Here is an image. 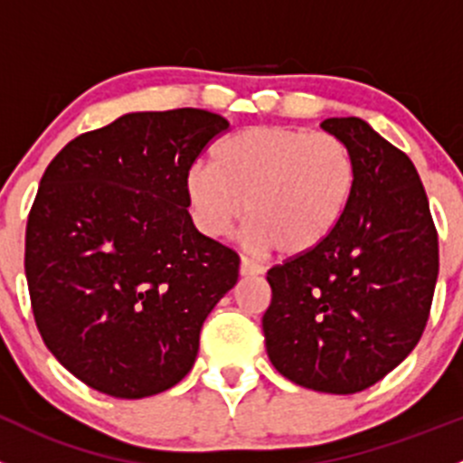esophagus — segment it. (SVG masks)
<instances>
[{
    "instance_id": "obj_1",
    "label": "esophagus",
    "mask_w": 463,
    "mask_h": 463,
    "mask_svg": "<svg viewBox=\"0 0 463 463\" xmlns=\"http://www.w3.org/2000/svg\"><path fill=\"white\" fill-rule=\"evenodd\" d=\"M240 271H241V276H260V273H264V267L260 262H255V260L241 255Z\"/></svg>"
}]
</instances>
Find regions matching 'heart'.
Listing matches in <instances>:
<instances>
[{
    "label": "heart",
    "mask_w": 463,
    "mask_h": 463,
    "mask_svg": "<svg viewBox=\"0 0 463 463\" xmlns=\"http://www.w3.org/2000/svg\"><path fill=\"white\" fill-rule=\"evenodd\" d=\"M355 181V158L339 136L250 127L214 146V165L187 169L185 196L203 235H226L246 214L250 244L303 255L339 226Z\"/></svg>",
    "instance_id": "obj_1"
}]
</instances>
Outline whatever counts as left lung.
Returning a JSON list of instances; mask_svg holds the SVG:
<instances>
[{
  "instance_id": "8db88e82",
  "label": "left lung",
  "mask_w": 463,
  "mask_h": 463,
  "mask_svg": "<svg viewBox=\"0 0 463 463\" xmlns=\"http://www.w3.org/2000/svg\"><path fill=\"white\" fill-rule=\"evenodd\" d=\"M355 158L344 219L323 244L269 269L264 341L278 373L357 393L419 344L439 276V235L414 163L360 118L321 122Z\"/></svg>"
}]
</instances>
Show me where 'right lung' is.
I'll return each mask as SVG.
<instances>
[{
    "label": "right lung",
    "instance_id": "obj_1",
    "mask_svg": "<svg viewBox=\"0 0 463 463\" xmlns=\"http://www.w3.org/2000/svg\"><path fill=\"white\" fill-rule=\"evenodd\" d=\"M228 131L217 112H128L49 163L26 222L35 326L71 375L115 398L167 392L194 366L240 255L196 231L185 174Z\"/></svg>",
    "mask_w": 463,
    "mask_h": 463
}]
</instances>
